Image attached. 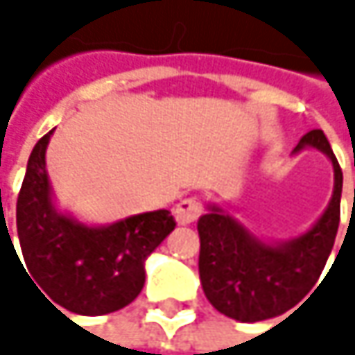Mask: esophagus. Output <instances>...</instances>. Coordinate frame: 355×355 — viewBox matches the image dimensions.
Listing matches in <instances>:
<instances>
[{
  "instance_id": "esophagus-1",
  "label": "esophagus",
  "mask_w": 355,
  "mask_h": 355,
  "mask_svg": "<svg viewBox=\"0 0 355 355\" xmlns=\"http://www.w3.org/2000/svg\"><path fill=\"white\" fill-rule=\"evenodd\" d=\"M201 216V203L197 199H182L175 207V218L180 226L193 224Z\"/></svg>"
}]
</instances>
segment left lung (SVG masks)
Instances as JSON below:
<instances>
[{"instance_id":"1","label":"left lung","mask_w":355,"mask_h":355,"mask_svg":"<svg viewBox=\"0 0 355 355\" xmlns=\"http://www.w3.org/2000/svg\"><path fill=\"white\" fill-rule=\"evenodd\" d=\"M322 152L333 164V195L320 218L288 241H267L228 209L207 203L197 222L199 277L211 306L241 322L273 319L294 309L317 284L339 228L343 173L320 129L309 131L292 154Z\"/></svg>"}]
</instances>
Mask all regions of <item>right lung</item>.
Listing matches in <instances>:
<instances>
[{
	"instance_id": "1",
	"label": "right lung",
	"mask_w": 355,
	"mask_h": 355,
	"mask_svg": "<svg viewBox=\"0 0 355 355\" xmlns=\"http://www.w3.org/2000/svg\"><path fill=\"white\" fill-rule=\"evenodd\" d=\"M51 135L36 141L16 205L26 269L55 309L86 317L121 311L141 292L146 259L175 230V218L158 209L94 226L61 211L46 175Z\"/></svg>"
}]
</instances>
